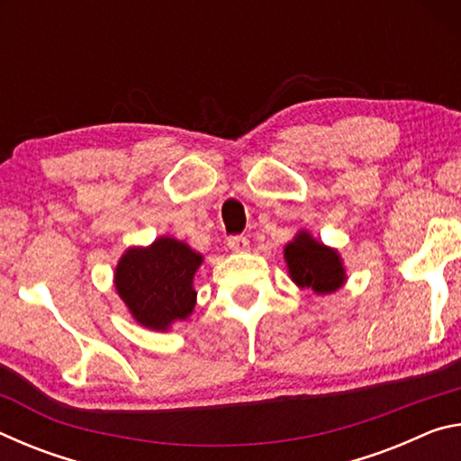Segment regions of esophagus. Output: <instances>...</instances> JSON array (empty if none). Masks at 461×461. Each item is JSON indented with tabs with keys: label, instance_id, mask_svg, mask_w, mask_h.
Returning a JSON list of instances; mask_svg holds the SVG:
<instances>
[{
	"label": "esophagus",
	"instance_id": "34e87169",
	"mask_svg": "<svg viewBox=\"0 0 461 461\" xmlns=\"http://www.w3.org/2000/svg\"><path fill=\"white\" fill-rule=\"evenodd\" d=\"M228 246H230L231 252H248L249 241L244 236H233V238L228 240Z\"/></svg>",
	"mask_w": 461,
	"mask_h": 461
}]
</instances>
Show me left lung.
I'll use <instances>...</instances> for the list:
<instances>
[{
	"label": "left lung",
	"mask_w": 461,
	"mask_h": 461,
	"mask_svg": "<svg viewBox=\"0 0 461 461\" xmlns=\"http://www.w3.org/2000/svg\"><path fill=\"white\" fill-rule=\"evenodd\" d=\"M285 262L293 283L315 294H331L346 285L348 275L339 252L311 231L299 230L285 246Z\"/></svg>",
	"instance_id": "8db88e82"
}]
</instances>
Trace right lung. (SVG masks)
<instances>
[{
    "mask_svg": "<svg viewBox=\"0 0 461 461\" xmlns=\"http://www.w3.org/2000/svg\"><path fill=\"white\" fill-rule=\"evenodd\" d=\"M203 254L170 236L150 246H131L113 272V286L131 319L150 331H168L197 305L193 280Z\"/></svg>",
    "mask_w": 461,
    "mask_h": 461,
    "instance_id": "1",
    "label": "right lung"
}]
</instances>
